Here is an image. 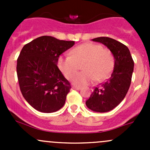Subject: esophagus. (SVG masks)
<instances>
[{
    "label": "esophagus",
    "instance_id": "obj_1",
    "mask_svg": "<svg viewBox=\"0 0 150 150\" xmlns=\"http://www.w3.org/2000/svg\"><path fill=\"white\" fill-rule=\"evenodd\" d=\"M72 88L75 89V90H80L81 88L79 87V86H72Z\"/></svg>",
    "mask_w": 150,
    "mask_h": 150
}]
</instances>
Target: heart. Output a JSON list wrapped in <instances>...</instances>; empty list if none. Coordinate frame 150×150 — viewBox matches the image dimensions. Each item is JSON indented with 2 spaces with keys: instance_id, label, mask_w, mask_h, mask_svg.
<instances>
[{
  "instance_id": "heart-1",
  "label": "heart",
  "mask_w": 150,
  "mask_h": 150,
  "mask_svg": "<svg viewBox=\"0 0 150 150\" xmlns=\"http://www.w3.org/2000/svg\"><path fill=\"white\" fill-rule=\"evenodd\" d=\"M82 64L83 71L72 77L73 84L88 85L96 80L107 79L114 67V56L111 51L93 43H85L75 47L71 55H61L57 59V67L67 78H71Z\"/></svg>"
}]
</instances>
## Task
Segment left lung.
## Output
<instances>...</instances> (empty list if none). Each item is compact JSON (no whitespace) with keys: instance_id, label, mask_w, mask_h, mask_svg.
I'll use <instances>...</instances> for the list:
<instances>
[{"instance_id":"8db88e82","label":"left lung","mask_w":150,"mask_h":150,"mask_svg":"<svg viewBox=\"0 0 150 150\" xmlns=\"http://www.w3.org/2000/svg\"><path fill=\"white\" fill-rule=\"evenodd\" d=\"M102 43L112 53L115 64L110 78L99 86L86 102L88 108L97 112H106L113 110L123 100L129 89L134 72V62L129 49L124 44L108 37L92 39Z\"/></svg>"}]
</instances>
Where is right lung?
<instances>
[{"label": "right lung", "mask_w": 150, "mask_h": 150, "mask_svg": "<svg viewBox=\"0 0 150 150\" xmlns=\"http://www.w3.org/2000/svg\"><path fill=\"white\" fill-rule=\"evenodd\" d=\"M75 44L41 36L25 45L17 59L16 72L22 96L38 111H58L65 103L70 83L57 67V59Z\"/></svg>", "instance_id": "right-lung-1"}]
</instances>
